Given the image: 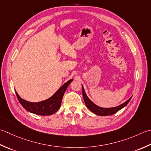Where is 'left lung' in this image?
<instances>
[{"instance_id":"8db88e82","label":"left lung","mask_w":151,"mask_h":151,"mask_svg":"<svg viewBox=\"0 0 151 151\" xmlns=\"http://www.w3.org/2000/svg\"><path fill=\"white\" fill-rule=\"evenodd\" d=\"M82 92H83V99L85 101V105L87 107V108L91 111L92 112L94 113V114L100 116H107V115H112L115 114V113L119 111V110H121L123 107H125L128 104L129 101L131 100V98H129V99L126 101L124 103H123L121 105H120L117 107H111V108H102V107H100L99 106H97L89 98L87 97V94H86L85 90L83 88V87L82 85Z\"/></svg>"}]
</instances>
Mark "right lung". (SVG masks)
<instances>
[{"label": "right lung", "instance_id": "obj_1", "mask_svg": "<svg viewBox=\"0 0 151 151\" xmlns=\"http://www.w3.org/2000/svg\"><path fill=\"white\" fill-rule=\"evenodd\" d=\"M72 81L73 79L69 80L58 89L51 97L47 100L40 101V102H29V101L22 99L18 95L16 91H15V94H16L17 99L21 106L27 111L39 115H51L57 112L60 108L63 95L65 93L67 87Z\"/></svg>", "mask_w": 151, "mask_h": 151}]
</instances>
